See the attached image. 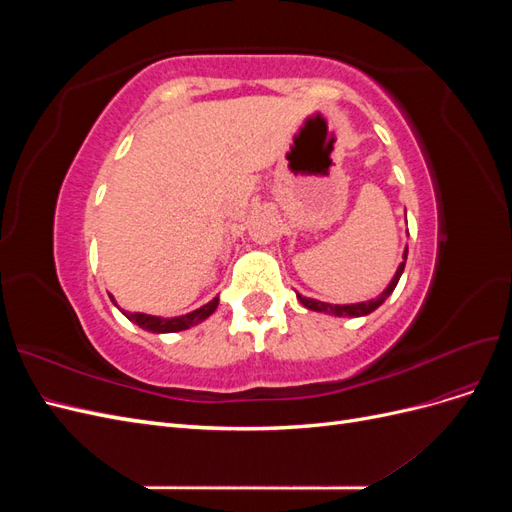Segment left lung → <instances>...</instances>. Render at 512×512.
Listing matches in <instances>:
<instances>
[{"instance_id": "1", "label": "left lung", "mask_w": 512, "mask_h": 512, "mask_svg": "<svg viewBox=\"0 0 512 512\" xmlns=\"http://www.w3.org/2000/svg\"><path fill=\"white\" fill-rule=\"evenodd\" d=\"M406 258H408V247L404 250V262H399V267L393 275L391 284L386 286L376 299H369V301H361V303H350V305H333V303H324V301H316V299H309V297H303V294L297 292V299L301 301L303 307L312 309V312H320V314H329V316H348V318H359V316H367L374 312V309H378L386 299L391 297V292L395 290L397 282L401 273H404V267H406Z\"/></svg>"}]
</instances>
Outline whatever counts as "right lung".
Listing matches in <instances>:
<instances>
[{
  "mask_svg": "<svg viewBox=\"0 0 512 512\" xmlns=\"http://www.w3.org/2000/svg\"><path fill=\"white\" fill-rule=\"evenodd\" d=\"M111 301L115 303L113 294H111ZM218 303H220V299L215 297L207 305L194 309V312L183 314V316H175V318L149 316V314H141V312H134L132 314V312H123V309H121V312H123V316H126L128 320H132L134 324H138V327L145 329V331H151V333H177V331H185V329H190V327H196V324L207 320L215 312V309H218Z\"/></svg>",
  "mask_w": 512,
  "mask_h": 512,
  "instance_id": "right-lung-1",
  "label": "right lung"
}]
</instances>
